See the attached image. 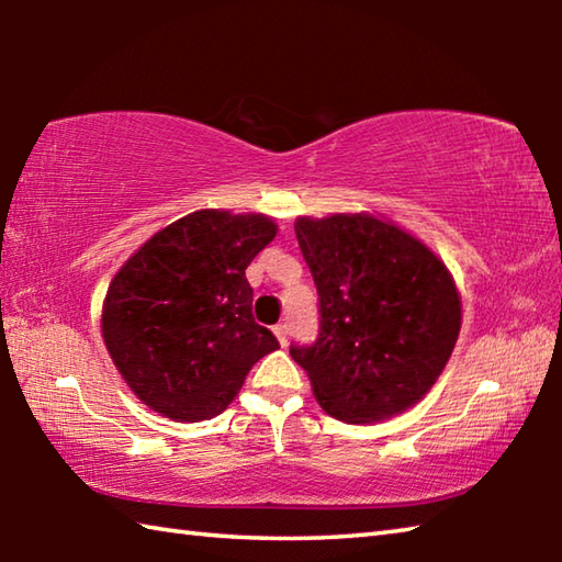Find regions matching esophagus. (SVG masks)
I'll return each mask as SVG.
<instances>
[{
	"label": "esophagus",
	"instance_id": "1",
	"mask_svg": "<svg viewBox=\"0 0 562 562\" xmlns=\"http://www.w3.org/2000/svg\"><path fill=\"white\" fill-rule=\"evenodd\" d=\"M272 331H274V337H278V341L280 345L284 347L288 345V337H290V331H288V325H274L272 327Z\"/></svg>",
	"mask_w": 562,
	"mask_h": 562
}]
</instances>
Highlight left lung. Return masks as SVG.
<instances>
[{"instance_id":"obj_1","label":"left lung","mask_w":562,"mask_h":562,"mask_svg":"<svg viewBox=\"0 0 562 562\" xmlns=\"http://www.w3.org/2000/svg\"><path fill=\"white\" fill-rule=\"evenodd\" d=\"M300 250L319 292V337L290 347L312 394L347 424L412 408L441 376L461 331V294L429 245L372 213L302 215Z\"/></svg>"}]
</instances>
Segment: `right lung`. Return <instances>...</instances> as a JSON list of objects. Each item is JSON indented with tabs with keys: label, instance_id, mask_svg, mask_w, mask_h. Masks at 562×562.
I'll return each mask as SVG.
<instances>
[{
	"label": "right lung",
	"instance_id": "add662e5",
	"mask_svg": "<svg viewBox=\"0 0 562 562\" xmlns=\"http://www.w3.org/2000/svg\"><path fill=\"white\" fill-rule=\"evenodd\" d=\"M274 235L262 213L205 207L148 237L113 274L103 345L148 408L173 422L223 414L255 361L280 347L255 322L245 278Z\"/></svg>",
	"mask_w": 562,
	"mask_h": 562
}]
</instances>
